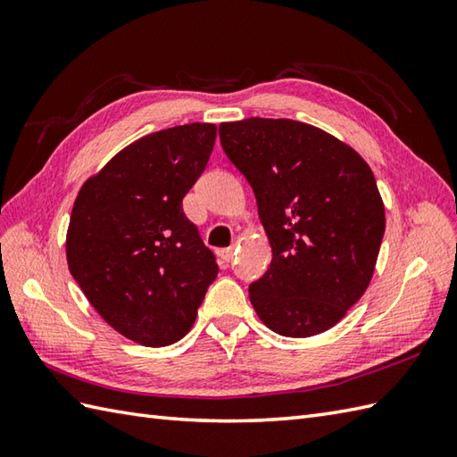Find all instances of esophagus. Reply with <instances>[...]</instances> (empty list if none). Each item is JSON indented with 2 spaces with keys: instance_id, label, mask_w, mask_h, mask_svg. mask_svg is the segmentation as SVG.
Returning <instances> with one entry per match:
<instances>
[{
  "instance_id": "obj_1",
  "label": "esophagus",
  "mask_w": 457,
  "mask_h": 457,
  "mask_svg": "<svg viewBox=\"0 0 457 457\" xmlns=\"http://www.w3.org/2000/svg\"><path fill=\"white\" fill-rule=\"evenodd\" d=\"M218 255L221 257V261H226V263H229L231 259H234L236 255V247H223L218 251Z\"/></svg>"
}]
</instances>
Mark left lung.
I'll use <instances>...</instances> for the list:
<instances>
[{
    "instance_id": "left-lung-1",
    "label": "left lung",
    "mask_w": 457,
    "mask_h": 457,
    "mask_svg": "<svg viewBox=\"0 0 457 457\" xmlns=\"http://www.w3.org/2000/svg\"><path fill=\"white\" fill-rule=\"evenodd\" d=\"M228 159L247 179L273 261L249 285L267 328L308 337L336 326L373 277L385 208L369 164L345 143L295 120L220 125Z\"/></svg>"
}]
</instances>
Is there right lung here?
<instances>
[{
    "label": "right lung",
    "mask_w": 457,
    "mask_h": 457,
    "mask_svg": "<svg viewBox=\"0 0 457 457\" xmlns=\"http://www.w3.org/2000/svg\"><path fill=\"white\" fill-rule=\"evenodd\" d=\"M213 141L212 123L145 135L86 182L74 202L68 269L105 322L141 345L179 342L216 280V255L182 210Z\"/></svg>",
    "instance_id": "1"
}]
</instances>
